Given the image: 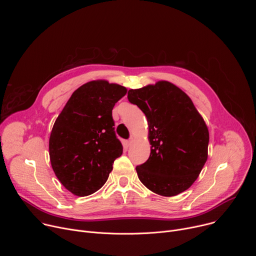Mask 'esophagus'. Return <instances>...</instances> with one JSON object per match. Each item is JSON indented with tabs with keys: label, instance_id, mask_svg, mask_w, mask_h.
<instances>
[{
	"label": "esophagus",
	"instance_id": "esophagus-1",
	"mask_svg": "<svg viewBox=\"0 0 256 256\" xmlns=\"http://www.w3.org/2000/svg\"><path fill=\"white\" fill-rule=\"evenodd\" d=\"M132 144V138H130V140H128V142H126V144H128V147H130V146Z\"/></svg>",
	"mask_w": 256,
	"mask_h": 256
}]
</instances>
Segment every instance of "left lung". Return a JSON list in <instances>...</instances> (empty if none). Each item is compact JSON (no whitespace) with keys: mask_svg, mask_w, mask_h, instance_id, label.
I'll return each mask as SVG.
<instances>
[{"mask_svg":"<svg viewBox=\"0 0 256 256\" xmlns=\"http://www.w3.org/2000/svg\"><path fill=\"white\" fill-rule=\"evenodd\" d=\"M128 101L147 118L151 154L136 170L151 192L174 196L188 190L208 159V130L190 96L168 81L130 89Z\"/></svg>","mask_w":256,"mask_h":256,"instance_id":"left-lung-1","label":"left lung"}]
</instances>
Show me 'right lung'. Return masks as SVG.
Segmentation results:
<instances>
[{"instance_id":"add662e5","label":"right lung","mask_w":256,"mask_h":256,"mask_svg":"<svg viewBox=\"0 0 256 256\" xmlns=\"http://www.w3.org/2000/svg\"><path fill=\"white\" fill-rule=\"evenodd\" d=\"M126 88L106 80L90 81L72 94L52 126L50 159L60 184L72 194L100 190L122 154L112 109Z\"/></svg>"}]
</instances>
